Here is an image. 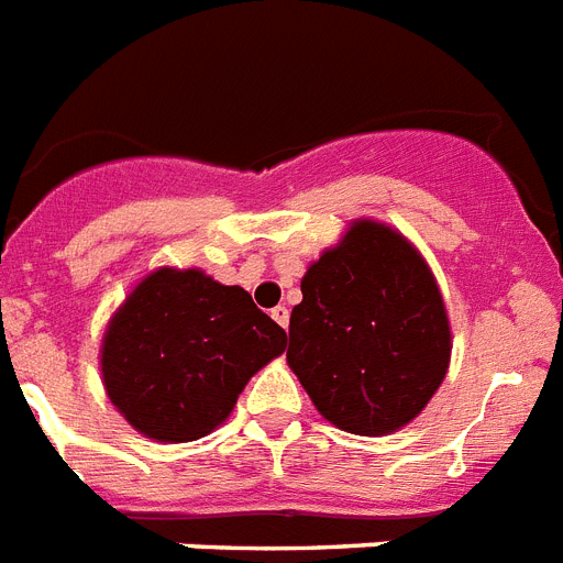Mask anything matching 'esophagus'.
I'll use <instances>...</instances> for the list:
<instances>
[{
	"label": "esophagus",
	"mask_w": 563,
	"mask_h": 563,
	"mask_svg": "<svg viewBox=\"0 0 563 563\" xmlns=\"http://www.w3.org/2000/svg\"><path fill=\"white\" fill-rule=\"evenodd\" d=\"M271 316H273V321H276L278 328H285V330H287V324H290V310H287L285 305L273 307V310H271Z\"/></svg>",
	"instance_id": "esophagus-1"
}]
</instances>
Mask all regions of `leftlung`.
Instances as JSON below:
<instances>
[{
    "instance_id": "obj_1",
    "label": "left lung",
    "mask_w": 563,
    "mask_h": 563,
    "mask_svg": "<svg viewBox=\"0 0 563 563\" xmlns=\"http://www.w3.org/2000/svg\"><path fill=\"white\" fill-rule=\"evenodd\" d=\"M453 333L421 250L401 230L355 219L307 267L287 364L316 410L353 435H390L435 396Z\"/></svg>"
}]
</instances>
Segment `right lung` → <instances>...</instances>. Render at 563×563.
Here are the masks:
<instances>
[{
  "label": "right lung",
  "instance_id": "add662e5",
  "mask_svg": "<svg viewBox=\"0 0 563 563\" xmlns=\"http://www.w3.org/2000/svg\"><path fill=\"white\" fill-rule=\"evenodd\" d=\"M287 333L250 292L199 267H156L110 316L99 369L110 405L144 439L185 444L213 432Z\"/></svg>",
  "mask_w": 563,
  "mask_h": 563
}]
</instances>
